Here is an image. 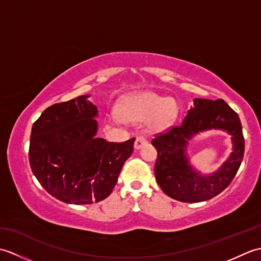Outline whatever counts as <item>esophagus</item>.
<instances>
[{"mask_svg":"<svg viewBox=\"0 0 261 261\" xmlns=\"http://www.w3.org/2000/svg\"><path fill=\"white\" fill-rule=\"evenodd\" d=\"M148 143L147 139L143 136H139L137 137V139L135 141V149H137V150H139V149H141L143 146H146Z\"/></svg>","mask_w":261,"mask_h":261,"instance_id":"34e87169","label":"esophagus"}]
</instances>
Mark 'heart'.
<instances>
[{
	"instance_id": "heart-1",
	"label": "heart",
	"mask_w": 261,
	"mask_h": 261,
	"mask_svg": "<svg viewBox=\"0 0 261 261\" xmlns=\"http://www.w3.org/2000/svg\"><path fill=\"white\" fill-rule=\"evenodd\" d=\"M178 113L175 101L152 93H140L124 98L120 104V111L111 115L115 124L127 121H149L152 130L163 131L174 123Z\"/></svg>"
}]
</instances>
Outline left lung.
Segmentation results:
<instances>
[{"label": "left lung", "mask_w": 261, "mask_h": 261, "mask_svg": "<svg viewBox=\"0 0 261 261\" xmlns=\"http://www.w3.org/2000/svg\"><path fill=\"white\" fill-rule=\"evenodd\" d=\"M211 129L230 134L232 151L218 170L204 174L191 164L188 148L194 136ZM151 143L158 152L154 165L158 185L169 197L186 203L207 201L224 191L234 178L245 153L239 115L223 99L194 98L181 123Z\"/></svg>", "instance_id": "obj_1"}]
</instances>
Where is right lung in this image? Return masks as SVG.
<instances>
[{
  "label": "right lung",
  "mask_w": 261,
  "mask_h": 261,
  "mask_svg": "<svg viewBox=\"0 0 261 261\" xmlns=\"http://www.w3.org/2000/svg\"><path fill=\"white\" fill-rule=\"evenodd\" d=\"M91 94L54 104L32 125L29 162L33 175L55 198L92 204L107 198L135 138L122 143L98 138V110Z\"/></svg>",
  "instance_id": "1"
}]
</instances>
